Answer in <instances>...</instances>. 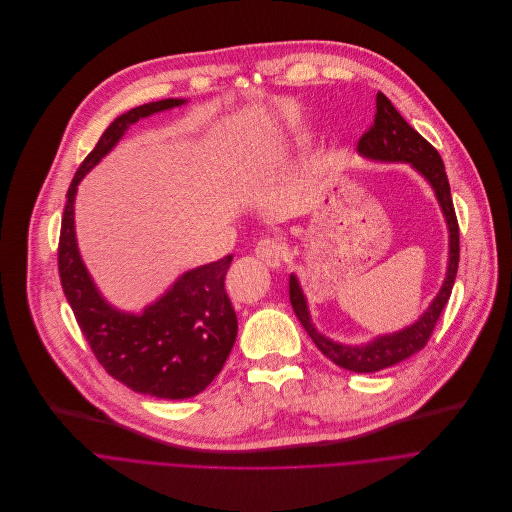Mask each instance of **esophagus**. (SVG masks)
<instances>
[{
	"label": "esophagus",
	"instance_id": "esophagus-1",
	"mask_svg": "<svg viewBox=\"0 0 512 512\" xmlns=\"http://www.w3.org/2000/svg\"><path fill=\"white\" fill-rule=\"evenodd\" d=\"M256 256L270 268H278L284 258V244L278 238H262L256 244Z\"/></svg>",
	"mask_w": 512,
	"mask_h": 512
}]
</instances>
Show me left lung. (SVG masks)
Wrapping results in <instances>:
<instances>
[{
  "label": "left lung",
  "instance_id": "8db88e82",
  "mask_svg": "<svg viewBox=\"0 0 512 512\" xmlns=\"http://www.w3.org/2000/svg\"><path fill=\"white\" fill-rule=\"evenodd\" d=\"M375 107H377L375 121L371 129L359 139V145H357L359 155L373 161H383V163H410L432 185L448 224L450 252H448V270H446L444 284L436 294V298L432 300V304L426 309V313L414 325L405 327L397 333L375 337L371 343H365V345H343L321 335L313 325L309 304H306L298 278L290 274V280H288L290 304L300 325L304 327L306 333H309V337L315 341V345L321 349L323 355H327L339 367L355 373H373V371L387 369L426 347L444 311V306L452 294V286L458 272V260H460V230H458V220H456L454 203L450 195L448 175H446L440 153L416 129H412L405 123V119L395 111L391 100L383 92H377Z\"/></svg>",
  "mask_w": 512,
  "mask_h": 512
}]
</instances>
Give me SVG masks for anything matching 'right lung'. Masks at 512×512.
<instances>
[{
    "instance_id": "1",
    "label": "right lung",
    "mask_w": 512,
    "mask_h": 512,
    "mask_svg": "<svg viewBox=\"0 0 512 512\" xmlns=\"http://www.w3.org/2000/svg\"><path fill=\"white\" fill-rule=\"evenodd\" d=\"M179 105H185L183 98L147 102L109 125L68 187L58 242L60 282L94 357L123 385L161 399H185L206 389L236 343L238 319L224 290L232 254L181 274L141 315L123 313L102 298L80 258L74 197L82 177L131 125Z\"/></svg>"
}]
</instances>
